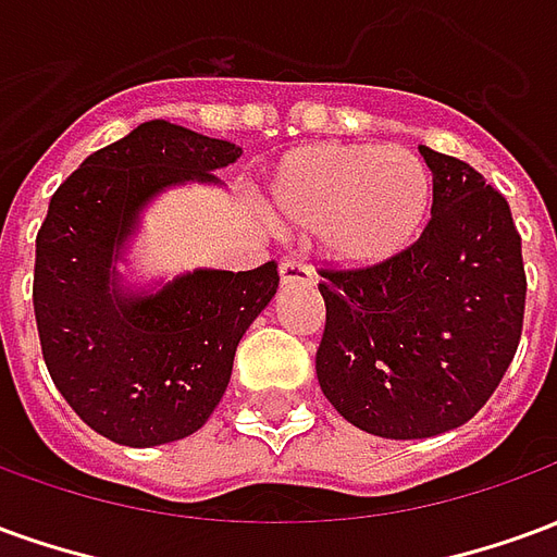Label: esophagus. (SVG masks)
Segmentation results:
<instances>
[{
	"label": "esophagus",
	"mask_w": 557,
	"mask_h": 557,
	"mask_svg": "<svg viewBox=\"0 0 557 557\" xmlns=\"http://www.w3.org/2000/svg\"><path fill=\"white\" fill-rule=\"evenodd\" d=\"M280 283L283 286H310L313 283V271L301 265V262H295V259H286L280 265Z\"/></svg>",
	"instance_id": "esophagus-1"
}]
</instances>
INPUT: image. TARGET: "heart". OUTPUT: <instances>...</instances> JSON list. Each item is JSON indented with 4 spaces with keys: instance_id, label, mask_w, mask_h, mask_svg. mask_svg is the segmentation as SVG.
<instances>
[{
    "instance_id": "heart-1",
    "label": "heart",
    "mask_w": 557,
    "mask_h": 557,
    "mask_svg": "<svg viewBox=\"0 0 557 557\" xmlns=\"http://www.w3.org/2000/svg\"><path fill=\"white\" fill-rule=\"evenodd\" d=\"M268 208L283 230L319 232L334 265L361 271L418 242L432 208V175L406 148L315 143L280 160Z\"/></svg>"
}]
</instances>
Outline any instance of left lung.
Listing matches in <instances>:
<instances>
[{"mask_svg": "<svg viewBox=\"0 0 557 557\" xmlns=\"http://www.w3.org/2000/svg\"><path fill=\"white\" fill-rule=\"evenodd\" d=\"M432 220L406 253L322 271L325 334L315 375L351 426L432 438L478 414L513 361L525 268L510 206L478 170L420 146Z\"/></svg>", "mask_w": 557, "mask_h": 557, "instance_id": "8db88e82", "label": "left lung"}]
</instances>
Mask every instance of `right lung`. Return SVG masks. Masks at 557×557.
Masks as SVG:
<instances>
[{
    "label": "right lung",
    "instance_id": "obj_1",
    "mask_svg": "<svg viewBox=\"0 0 557 557\" xmlns=\"http://www.w3.org/2000/svg\"><path fill=\"white\" fill-rule=\"evenodd\" d=\"M242 148L163 119L143 122L67 175L35 242V322L53 385L83 423L125 447L194 435L218 409L235 349L277 295V265L194 268L131 283L119 265L148 206L220 184Z\"/></svg>",
    "mask_w": 557,
    "mask_h": 557
}]
</instances>
